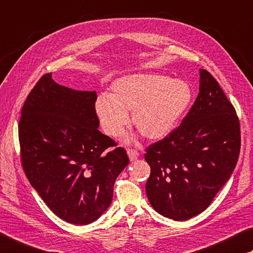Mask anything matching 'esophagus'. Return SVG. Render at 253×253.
Returning <instances> with one entry per match:
<instances>
[{"mask_svg":"<svg viewBox=\"0 0 253 253\" xmlns=\"http://www.w3.org/2000/svg\"><path fill=\"white\" fill-rule=\"evenodd\" d=\"M127 154H128V157H129V159H130V162H134V160L138 158V156H139L138 151L135 149H130V148L127 149Z\"/></svg>","mask_w":253,"mask_h":253,"instance_id":"esophagus-1","label":"esophagus"}]
</instances>
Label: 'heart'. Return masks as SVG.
Here are the masks:
<instances>
[{
  "label": "heart",
  "mask_w": 253,
  "mask_h": 253,
  "mask_svg": "<svg viewBox=\"0 0 253 253\" xmlns=\"http://www.w3.org/2000/svg\"><path fill=\"white\" fill-rule=\"evenodd\" d=\"M192 89L186 82L162 74H139L114 82L108 96H99L95 112L107 135L123 134L132 123L146 138L157 140L168 136L189 108Z\"/></svg>",
  "instance_id": "heart-1"
}]
</instances>
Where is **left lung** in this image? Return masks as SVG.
Listing matches in <instances>:
<instances>
[{
  "mask_svg": "<svg viewBox=\"0 0 253 253\" xmlns=\"http://www.w3.org/2000/svg\"><path fill=\"white\" fill-rule=\"evenodd\" d=\"M240 123L214 77L200 70L199 93L180 125L146 149V194L153 208L177 221L206 210L232 174Z\"/></svg>",
  "mask_w": 253,
  "mask_h": 253,
  "instance_id": "1",
  "label": "left lung"
}]
</instances>
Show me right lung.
Returning <instances> with one entry per match:
<instances>
[{"label": "right lung", "instance_id": "1", "mask_svg": "<svg viewBox=\"0 0 253 253\" xmlns=\"http://www.w3.org/2000/svg\"><path fill=\"white\" fill-rule=\"evenodd\" d=\"M96 91L58 85L41 77L18 122L21 162L32 187L66 222L88 224L112 204L114 183L129 159L98 130Z\"/></svg>", "mask_w": 253, "mask_h": 253}]
</instances>
